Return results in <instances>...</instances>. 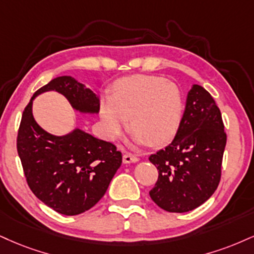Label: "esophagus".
I'll return each mask as SVG.
<instances>
[{"label": "esophagus", "instance_id": "34e87169", "mask_svg": "<svg viewBox=\"0 0 254 254\" xmlns=\"http://www.w3.org/2000/svg\"><path fill=\"white\" fill-rule=\"evenodd\" d=\"M139 158L133 154H125L123 156V162L124 163H135V162H138Z\"/></svg>", "mask_w": 254, "mask_h": 254}]
</instances>
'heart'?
<instances>
[{"instance_id": "b5f03b06", "label": "heart", "mask_w": 254, "mask_h": 254, "mask_svg": "<svg viewBox=\"0 0 254 254\" xmlns=\"http://www.w3.org/2000/svg\"><path fill=\"white\" fill-rule=\"evenodd\" d=\"M182 116L179 88L158 77L133 75L117 81L111 97L100 105L106 133L116 138L123 132L129 118V129L136 143L160 144L169 139Z\"/></svg>"}]
</instances>
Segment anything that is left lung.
Instances as JSON below:
<instances>
[{
	"label": "left lung",
	"instance_id": "left-lung-1",
	"mask_svg": "<svg viewBox=\"0 0 254 254\" xmlns=\"http://www.w3.org/2000/svg\"><path fill=\"white\" fill-rule=\"evenodd\" d=\"M224 127L213 97L202 86L193 85L173 142L149 157L158 170L157 182L149 191L158 207L185 213L212 196L221 177L227 139Z\"/></svg>",
	"mask_w": 254,
	"mask_h": 254
}]
</instances>
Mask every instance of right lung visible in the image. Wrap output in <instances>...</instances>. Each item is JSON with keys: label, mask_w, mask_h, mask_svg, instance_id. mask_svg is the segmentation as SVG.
Returning a JSON list of instances; mask_svg holds the SVG:
<instances>
[{"label": "right lung", "mask_w": 254, "mask_h": 254, "mask_svg": "<svg viewBox=\"0 0 254 254\" xmlns=\"http://www.w3.org/2000/svg\"><path fill=\"white\" fill-rule=\"evenodd\" d=\"M47 91L61 93L84 114L99 112V98L72 77H58L34 93L17 132V154L30 190L60 214L78 215L104 196L121 167L122 152L80 129L54 136L40 127L32 114L33 99Z\"/></svg>", "instance_id": "obj_1"}]
</instances>
